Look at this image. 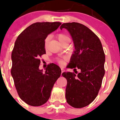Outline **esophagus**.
Returning <instances> with one entry per match:
<instances>
[{
    "instance_id": "1",
    "label": "esophagus",
    "mask_w": 120,
    "mask_h": 120,
    "mask_svg": "<svg viewBox=\"0 0 120 120\" xmlns=\"http://www.w3.org/2000/svg\"><path fill=\"white\" fill-rule=\"evenodd\" d=\"M63 71H64V70H63V69H62V70H61V74H62V73L63 72Z\"/></svg>"
}]
</instances>
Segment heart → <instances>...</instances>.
Segmentation results:
<instances>
[{
  "mask_svg": "<svg viewBox=\"0 0 120 120\" xmlns=\"http://www.w3.org/2000/svg\"><path fill=\"white\" fill-rule=\"evenodd\" d=\"M57 37L59 41L61 43V44H62L65 42L66 41L70 40V38L67 35H66V34H59L57 35ZM50 39V36H48L47 37L45 38L44 40V45L45 47H46L47 46L48 43V41ZM66 60V57H63V58H58L57 59V62L60 63V64L61 65H63L64 64V60Z\"/></svg>",
  "mask_w": 120,
  "mask_h": 120,
  "instance_id": "b5f03b06",
  "label": "heart"
}]
</instances>
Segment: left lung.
<instances>
[{"instance_id":"left-lung-1","label":"left lung","mask_w":120,"mask_h":120,"mask_svg":"<svg viewBox=\"0 0 120 120\" xmlns=\"http://www.w3.org/2000/svg\"><path fill=\"white\" fill-rule=\"evenodd\" d=\"M70 32L75 50L68 68L81 72L76 75L67 72L62 75L67 81L66 88L67 102L72 107L80 108L87 106L95 99L102 85L105 74V54L98 36L86 26L77 22L63 23Z\"/></svg>"}]
</instances>
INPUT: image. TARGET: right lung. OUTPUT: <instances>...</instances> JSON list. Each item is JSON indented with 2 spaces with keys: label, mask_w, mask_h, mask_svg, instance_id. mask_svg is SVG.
Masks as SVG:
<instances>
[{
  "label": "right lung",
  "mask_w": 120,
  "mask_h": 120,
  "mask_svg": "<svg viewBox=\"0 0 120 120\" xmlns=\"http://www.w3.org/2000/svg\"><path fill=\"white\" fill-rule=\"evenodd\" d=\"M61 25L59 22H36L17 38L12 52L11 75L18 95L26 103L40 106L47 102L61 70L52 63L45 72L39 70V58L46 53L44 40Z\"/></svg>",
  "instance_id": "obj_1"
}]
</instances>
